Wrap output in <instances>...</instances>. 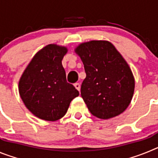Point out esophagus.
Returning <instances> with one entry per match:
<instances>
[{"label":"esophagus","mask_w":158,"mask_h":158,"mask_svg":"<svg viewBox=\"0 0 158 158\" xmlns=\"http://www.w3.org/2000/svg\"><path fill=\"white\" fill-rule=\"evenodd\" d=\"M74 87L76 88L77 89L78 91L80 92V90H81V85H80V84H79V83H76L74 85Z\"/></svg>","instance_id":"esophagus-1"}]
</instances>
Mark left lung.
Segmentation results:
<instances>
[{
  "mask_svg": "<svg viewBox=\"0 0 158 158\" xmlns=\"http://www.w3.org/2000/svg\"><path fill=\"white\" fill-rule=\"evenodd\" d=\"M74 51L86 73L81 95L89 111L101 119L120 115L135 92V77L126 60L106 40L82 43Z\"/></svg>",
  "mask_w": 158,
  "mask_h": 158,
  "instance_id": "1",
  "label": "left lung"
}]
</instances>
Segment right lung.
<instances>
[{
	"mask_svg": "<svg viewBox=\"0 0 158 158\" xmlns=\"http://www.w3.org/2000/svg\"><path fill=\"white\" fill-rule=\"evenodd\" d=\"M67 52L64 46L47 45L35 54L19 78V96L40 119L54 122L62 118L73 99L79 95L66 81L62 61Z\"/></svg>",
	"mask_w": 158,
	"mask_h": 158,
	"instance_id": "add662e5",
	"label": "right lung"
}]
</instances>
